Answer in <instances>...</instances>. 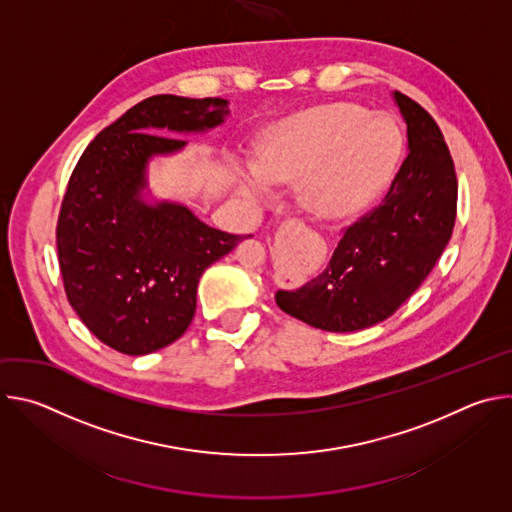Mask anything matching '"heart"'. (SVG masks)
<instances>
[{"label":"heart","mask_w":512,"mask_h":512,"mask_svg":"<svg viewBox=\"0 0 512 512\" xmlns=\"http://www.w3.org/2000/svg\"><path fill=\"white\" fill-rule=\"evenodd\" d=\"M401 143L391 117L332 103L271 125L255 162H235L233 170L239 190L253 200H267L271 184L296 182V198L308 214L340 218L381 186Z\"/></svg>","instance_id":"1"}]
</instances>
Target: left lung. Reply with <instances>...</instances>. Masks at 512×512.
I'll use <instances>...</instances> for the list:
<instances>
[{
  "mask_svg": "<svg viewBox=\"0 0 512 512\" xmlns=\"http://www.w3.org/2000/svg\"><path fill=\"white\" fill-rule=\"evenodd\" d=\"M407 125V158L383 200L342 229L326 269L277 306L326 332H356L393 316L442 257L456 221L458 180L433 117L393 93Z\"/></svg>",
  "mask_w": 512,
  "mask_h": 512,
  "instance_id": "left-lung-1",
  "label": "left lung"
}]
</instances>
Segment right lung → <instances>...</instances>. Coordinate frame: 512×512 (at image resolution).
<instances>
[{"label": "right lung", "mask_w": 512, "mask_h": 512, "mask_svg": "<svg viewBox=\"0 0 512 512\" xmlns=\"http://www.w3.org/2000/svg\"><path fill=\"white\" fill-rule=\"evenodd\" d=\"M229 113L227 99H145L89 143L68 180L56 227L66 298L123 354L178 340L194 318L200 275L245 239L208 227L186 204L145 198L150 160L186 145L170 135L210 131Z\"/></svg>", "instance_id": "add662e5"}]
</instances>
